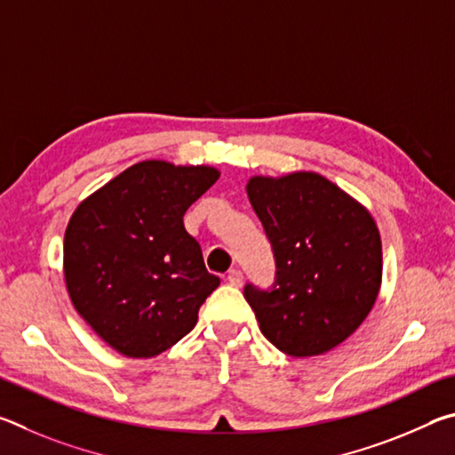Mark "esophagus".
Listing matches in <instances>:
<instances>
[{
    "instance_id": "1",
    "label": "esophagus",
    "mask_w": 455,
    "mask_h": 455,
    "mask_svg": "<svg viewBox=\"0 0 455 455\" xmlns=\"http://www.w3.org/2000/svg\"><path fill=\"white\" fill-rule=\"evenodd\" d=\"M227 281H228L230 284H233V287H241V284H243V273L238 271V268H233V271L228 273Z\"/></svg>"
}]
</instances>
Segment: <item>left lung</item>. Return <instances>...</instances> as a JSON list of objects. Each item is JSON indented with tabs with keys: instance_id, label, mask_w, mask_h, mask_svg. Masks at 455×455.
<instances>
[{
	"instance_id": "1",
	"label": "left lung",
	"mask_w": 455,
	"mask_h": 455,
	"mask_svg": "<svg viewBox=\"0 0 455 455\" xmlns=\"http://www.w3.org/2000/svg\"><path fill=\"white\" fill-rule=\"evenodd\" d=\"M246 195L276 259L273 291L244 287L263 335L291 357L341 345L371 313L383 252L359 200L311 171L251 176Z\"/></svg>"
}]
</instances>
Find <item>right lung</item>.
<instances>
[{
    "instance_id": "add662e5",
    "label": "right lung",
    "mask_w": 455,
    "mask_h": 455,
    "mask_svg": "<svg viewBox=\"0 0 455 455\" xmlns=\"http://www.w3.org/2000/svg\"><path fill=\"white\" fill-rule=\"evenodd\" d=\"M219 176L206 164L142 160L76 206L64 236L68 295L120 355L148 359L171 349L220 284L182 222Z\"/></svg>"
}]
</instances>
